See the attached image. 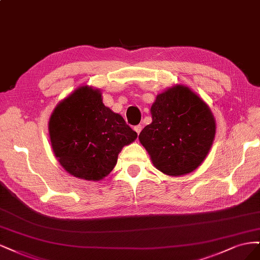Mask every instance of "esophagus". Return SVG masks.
I'll list each match as a JSON object with an SVG mask.
<instances>
[{
	"label": "esophagus",
	"instance_id": "1",
	"mask_svg": "<svg viewBox=\"0 0 260 260\" xmlns=\"http://www.w3.org/2000/svg\"><path fill=\"white\" fill-rule=\"evenodd\" d=\"M134 129H135V132L139 135V133H140L141 129H142V126H141V125H136V126L134 127Z\"/></svg>",
	"mask_w": 260,
	"mask_h": 260
}]
</instances>
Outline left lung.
Segmentation results:
<instances>
[{
  "instance_id": "obj_1",
  "label": "left lung",
  "mask_w": 260,
  "mask_h": 260,
  "mask_svg": "<svg viewBox=\"0 0 260 260\" xmlns=\"http://www.w3.org/2000/svg\"><path fill=\"white\" fill-rule=\"evenodd\" d=\"M152 123L139 140L158 171L181 176L204 161L215 137V119L207 105L185 86L157 95L151 107Z\"/></svg>"
}]
</instances>
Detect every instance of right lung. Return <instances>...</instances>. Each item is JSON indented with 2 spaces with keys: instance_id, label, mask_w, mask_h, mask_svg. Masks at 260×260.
I'll list each match as a JSON object with an SVG mask.
<instances>
[{
  "instance_id": "right-lung-1",
  "label": "right lung",
  "mask_w": 260,
  "mask_h": 260,
  "mask_svg": "<svg viewBox=\"0 0 260 260\" xmlns=\"http://www.w3.org/2000/svg\"><path fill=\"white\" fill-rule=\"evenodd\" d=\"M48 129L61 166L86 180L106 177L122 148L137 138L122 116L103 104L99 90L88 86L79 87L58 104Z\"/></svg>"
}]
</instances>
